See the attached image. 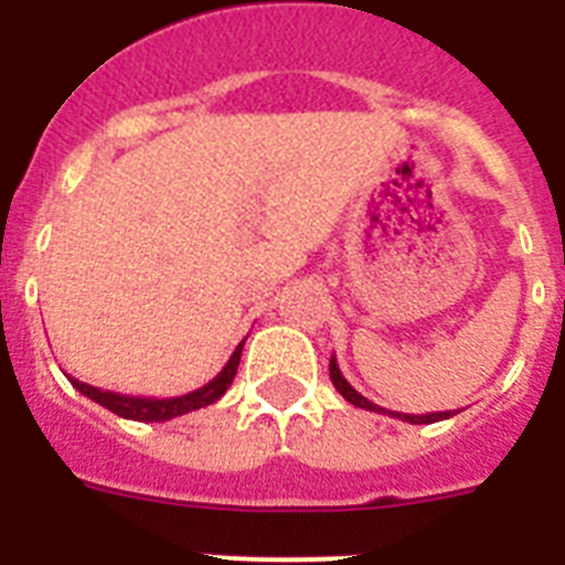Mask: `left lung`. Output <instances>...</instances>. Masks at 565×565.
<instances>
[{"mask_svg": "<svg viewBox=\"0 0 565 565\" xmlns=\"http://www.w3.org/2000/svg\"><path fill=\"white\" fill-rule=\"evenodd\" d=\"M331 382H333V387H337V391L342 393L344 402L356 404V407H362V411H373V413H384V416L402 418V422H407V424H433V422H444V418H452V416H456V413H450V411H444V413H424V416H411V413L384 411V407H379V404L367 402V398H364L359 391H353V384L342 376V371H339L337 356H331Z\"/></svg>", "mask_w": 565, "mask_h": 565, "instance_id": "1", "label": "left lung"}]
</instances>
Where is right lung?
<instances>
[{
  "instance_id": "1",
  "label": "right lung",
  "mask_w": 565,
  "mask_h": 565,
  "mask_svg": "<svg viewBox=\"0 0 565 565\" xmlns=\"http://www.w3.org/2000/svg\"><path fill=\"white\" fill-rule=\"evenodd\" d=\"M243 344L246 339L234 348L232 359L226 362L217 376L212 382H206L203 387L192 393H183V396H169V398H152V396H124V393H113V391H102V387H93V384H84L73 376H64L70 379V384L76 387L78 393H84L87 398H93L96 404L113 411L115 416L121 418H132V422H169V418H178L183 413H192V411H201V407H209L214 404L223 393L232 387L234 382V373H237V364H239V353H243Z\"/></svg>"
}]
</instances>
